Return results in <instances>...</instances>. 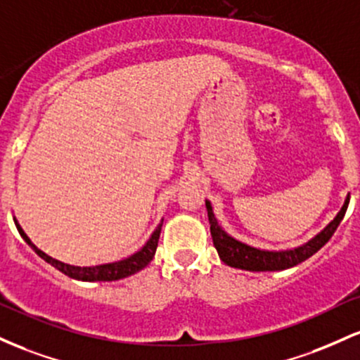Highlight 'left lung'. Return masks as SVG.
Segmentation results:
<instances>
[{
    "instance_id": "obj_1",
    "label": "left lung",
    "mask_w": 360,
    "mask_h": 360,
    "mask_svg": "<svg viewBox=\"0 0 360 360\" xmlns=\"http://www.w3.org/2000/svg\"><path fill=\"white\" fill-rule=\"evenodd\" d=\"M350 195L345 199V204L340 209V212L337 214V217L326 226L320 234L309 240L308 243L297 246L292 250H284V252H267V250H258L253 246H248L241 241L234 240L229 236L228 233L217 224V219L214 217L211 202L205 200V207H207V216H209V224H211V234L214 246H216L219 258L224 262L226 265L234 269L241 270H250V272H272V270H284L290 269L294 265L301 264V262L308 260L311 255L318 252L330 238L333 236V233L337 231L338 224L345 216L347 207H349Z\"/></svg>"
}]
</instances>
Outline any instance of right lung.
<instances>
[{
    "label": "right lung",
    "instance_id": "obj_1",
    "mask_svg": "<svg viewBox=\"0 0 360 360\" xmlns=\"http://www.w3.org/2000/svg\"><path fill=\"white\" fill-rule=\"evenodd\" d=\"M15 224H17L18 233L22 234L23 240H25L27 243L32 246V250H34V252L37 253L40 258H44L47 264H51L52 267L60 270V272L66 274V276L71 278L95 282V281H119V278L132 276V274L139 272V270H143L144 267H146L149 262L153 260V257H155L156 248H158V240H160V233H161V226H163V221H161V223L158 224V228L155 229V233L151 234V238L148 240V243L144 245L139 252L134 253V255H131L129 258H124V260H120V262H114V264L95 265V267H75V265H68V264H63V262H59V260H54V258L46 255L42 250H39L37 246L28 240V236L23 233V229L20 228V224L17 223V221H15Z\"/></svg>",
    "mask_w": 360,
    "mask_h": 360
}]
</instances>
